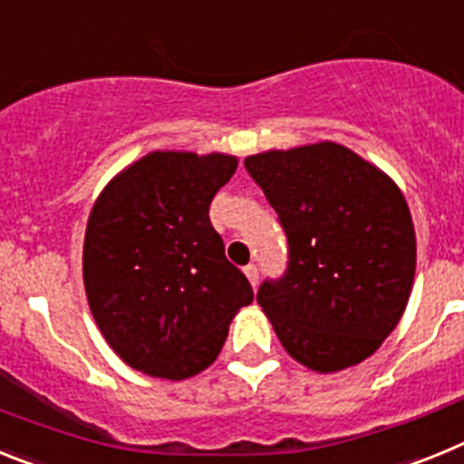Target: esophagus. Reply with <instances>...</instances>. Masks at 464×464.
Here are the masks:
<instances>
[{
    "label": "esophagus",
    "mask_w": 464,
    "mask_h": 464,
    "mask_svg": "<svg viewBox=\"0 0 464 464\" xmlns=\"http://www.w3.org/2000/svg\"><path fill=\"white\" fill-rule=\"evenodd\" d=\"M244 274H246V278L251 281L253 288H256V285H257V267H256V265H248V267H244Z\"/></svg>",
    "instance_id": "1"
}]
</instances>
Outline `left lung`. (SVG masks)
Returning <instances> with one entry per match:
<instances>
[{"instance_id":"8db88e82","label":"left lung","mask_w":464,"mask_h":464,"mask_svg":"<svg viewBox=\"0 0 464 464\" xmlns=\"http://www.w3.org/2000/svg\"><path fill=\"white\" fill-rule=\"evenodd\" d=\"M278 213L288 272L257 304L293 360L334 374L376 353L407 309L416 229L391 176L337 141L244 160Z\"/></svg>"}]
</instances>
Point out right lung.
<instances>
[{
  "mask_svg": "<svg viewBox=\"0 0 464 464\" xmlns=\"http://www.w3.org/2000/svg\"><path fill=\"white\" fill-rule=\"evenodd\" d=\"M239 160L153 150L118 171L94 199L83 285L113 353L155 379L183 381L218 358L229 323L253 302L208 220L213 195Z\"/></svg>",
  "mask_w": 464,
  "mask_h": 464,
  "instance_id": "right-lung-1",
  "label": "right lung"
}]
</instances>
